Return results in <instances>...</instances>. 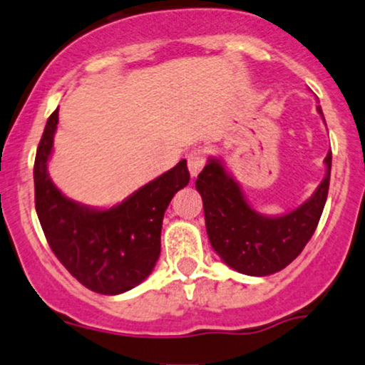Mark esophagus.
I'll return each mask as SVG.
<instances>
[{"label":"esophagus","mask_w":365,"mask_h":365,"mask_svg":"<svg viewBox=\"0 0 365 365\" xmlns=\"http://www.w3.org/2000/svg\"><path fill=\"white\" fill-rule=\"evenodd\" d=\"M205 164H207V153L203 150L196 148L187 153V169H190L192 178H196L200 174V170L203 169Z\"/></svg>","instance_id":"34e87169"}]
</instances>
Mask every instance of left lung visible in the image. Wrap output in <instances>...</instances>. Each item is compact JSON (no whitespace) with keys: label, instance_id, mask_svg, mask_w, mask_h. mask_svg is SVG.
I'll list each match as a JSON object with an SVG mask.
<instances>
[{"label":"left lung","instance_id":"left-lung-1","mask_svg":"<svg viewBox=\"0 0 365 365\" xmlns=\"http://www.w3.org/2000/svg\"><path fill=\"white\" fill-rule=\"evenodd\" d=\"M318 113L323 115L319 106ZM324 162L327 175L306 203L287 215L264 217L247 205L220 160L210 158L196 179V190L203 198L207 234L217 255L235 272L251 277H267L289 267L309 242L327 203L331 152Z\"/></svg>","mask_w":365,"mask_h":365}]
</instances>
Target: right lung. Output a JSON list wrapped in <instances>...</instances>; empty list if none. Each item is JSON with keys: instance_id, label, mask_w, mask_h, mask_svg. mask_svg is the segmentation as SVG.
I'll list each match as a JSON object with an SVG mask.
<instances>
[{"instance_id": "1", "label": "right lung", "mask_w": 365, "mask_h": 365, "mask_svg": "<svg viewBox=\"0 0 365 365\" xmlns=\"http://www.w3.org/2000/svg\"><path fill=\"white\" fill-rule=\"evenodd\" d=\"M58 109L47 119L38 141L34 186L36 212L56 258L81 285L115 295L147 278L160 256V230L170 200L190 182L186 160L145 184L109 210H93L68 200L51 181Z\"/></svg>"}]
</instances>
